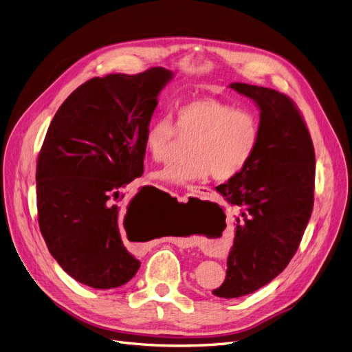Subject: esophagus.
I'll list each match as a JSON object with an SVG mask.
<instances>
[{
  "instance_id": "obj_1",
  "label": "esophagus",
  "mask_w": 352,
  "mask_h": 352,
  "mask_svg": "<svg viewBox=\"0 0 352 352\" xmlns=\"http://www.w3.org/2000/svg\"><path fill=\"white\" fill-rule=\"evenodd\" d=\"M209 188H206V186H190L189 188V192L190 193H195V195H199V196H206L209 195Z\"/></svg>"
}]
</instances>
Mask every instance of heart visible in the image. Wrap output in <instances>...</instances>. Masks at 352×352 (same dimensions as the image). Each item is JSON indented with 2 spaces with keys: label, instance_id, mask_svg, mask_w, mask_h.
I'll return each instance as SVG.
<instances>
[{
  "label": "heart",
  "instance_id": "heart-1",
  "mask_svg": "<svg viewBox=\"0 0 352 352\" xmlns=\"http://www.w3.org/2000/svg\"><path fill=\"white\" fill-rule=\"evenodd\" d=\"M176 125L162 116L149 123L143 133V148L153 162H166L179 136L193 142L190 160L172 163L152 173V179L170 184L189 186L212 175L229 180L250 162L260 138L257 115L247 108H234L213 98L183 103L177 109Z\"/></svg>",
  "mask_w": 352,
  "mask_h": 352
}]
</instances>
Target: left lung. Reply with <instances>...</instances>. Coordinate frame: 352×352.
I'll list each match as a JSON object with an SVG mask.
<instances>
[{
    "instance_id": "8db88e82",
    "label": "left lung",
    "mask_w": 352,
    "mask_h": 352,
    "mask_svg": "<svg viewBox=\"0 0 352 352\" xmlns=\"http://www.w3.org/2000/svg\"><path fill=\"white\" fill-rule=\"evenodd\" d=\"M230 88L256 102L260 138L245 168L216 190L244 209L227 257L221 298L257 292L296 254L314 206L316 155L294 102L274 89L233 82Z\"/></svg>"
}]
</instances>
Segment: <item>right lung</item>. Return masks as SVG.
<instances>
[{
	"label": "right lung",
	"mask_w": 352,
	"mask_h": 352,
	"mask_svg": "<svg viewBox=\"0 0 352 352\" xmlns=\"http://www.w3.org/2000/svg\"><path fill=\"white\" fill-rule=\"evenodd\" d=\"M172 78L160 67L92 78L48 128L36 163L39 230L62 270L82 284L108 290L139 270L122 227L142 216L143 189L126 206L119 201L143 173V133Z\"/></svg>",
	"instance_id": "1"
}]
</instances>
